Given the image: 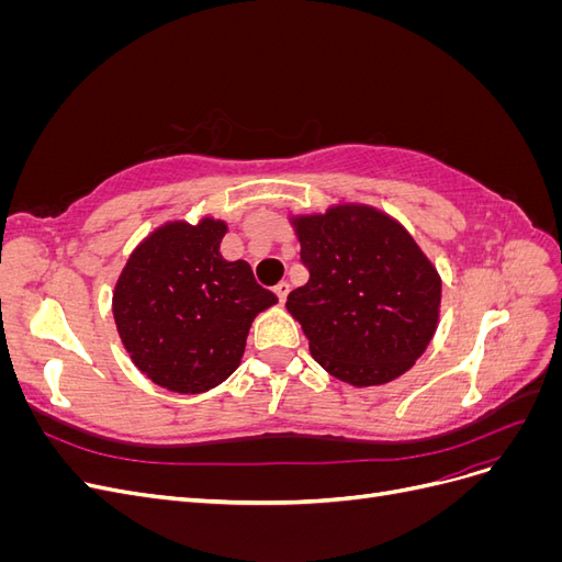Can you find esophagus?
<instances>
[{"label":"esophagus","mask_w":562,"mask_h":562,"mask_svg":"<svg viewBox=\"0 0 562 562\" xmlns=\"http://www.w3.org/2000/svg\"><path fill=\"white\" fill-rule=\"evenodd\" d=\"M274 293H277L279 302L283 304V302H285V297H288V293H291V283H288V281H281V283L274 288Z\"/></svg>","instance_id":"1"}]
</instances>
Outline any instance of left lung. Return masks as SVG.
I'll return each instance as SVG.
<instances>
[{
	"instance_id": "left-lung-1",
	"label": "left lung",
	"mask_w": 562,
	"mask_h": 562,
	"mask_svg": "<svg viewBox=\"0 0 562 562\" xmlns=\"http://www.w3.org/2000/svg\"><path fill=\"white\" fill-rule=\"evenodd\" d=\"M310 281L285 310L310 339L314 361L351 386L401 378L427 351L440 318V274L396 217L339 201L288 215Z\"/></svg>"
}]
</instances>
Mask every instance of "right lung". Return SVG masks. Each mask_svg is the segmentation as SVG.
Returning <instances> with one entry per match:
<instances>
[{
	"label": "right lung",
	"mask_w": 562,
	"mask_h": 562,
	"mask_svg": "<svg viewBox=\"0 0 562 562\" xmlns=\"http://www.w3.org/2000/svg\"><path fill=\"white\" fill-rule=\"evenodd\" d=\"M225 220H168L133 248L112 291L119 339L147 380L203 394L239 368L250 323L279 302L246 260H225Z\"/></svg>",
	"instance_id": "add662e5"
}]
</instances>
